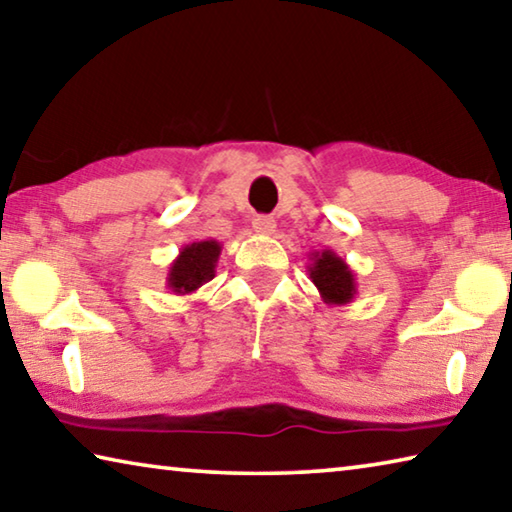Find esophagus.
Listing matches in <instances>:
<instances>
[{
  "label": "esophagus",
  "instance_id": "obj_1",
  "mask_svg": "<svg viewBox=\"0 0 512 512\" xmlns=\"http://www.w3.org/2000/svg\"><path fill=\"white\" fill-rule=\"evenodd\" d=\"M251 227H254L256 233H263V236H272L276 231V222L270 215H256L254 220H251Z\"/></svg>",
  "mask_w": 512,
  "mask_h": 512
}]
</instances>
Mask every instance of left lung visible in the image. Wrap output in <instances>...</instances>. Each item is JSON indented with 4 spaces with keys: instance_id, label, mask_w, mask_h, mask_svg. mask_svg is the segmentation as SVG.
Instances as JSON below:
<instances>
[{
    "instance_id": "left-lung-1",
    "label": "left lung",
    "mask_w": 512,
    "mask_h": 512,
    "mask_svg": "<svg viewBox=\"0 0 512 512\" xmlns=\"http://www.w3.org/2000/svg\"><path fill=\"white\" fill-rule=\"evenodd\" d=\"M308 274L312 283L317 285L321 299L328 306H346L357 294L355 274L342 256H337L333 249L312 251L310 254Z\"/></svg>"
}]
</instances>
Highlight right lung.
Segmentation results:
<instances>
[{"mask_svg": "<svg viewBox=\"0 0 512 512\" xmlns=\"http://www.w3.org/2000/svg\"><path fill=\"white\" fill-rule=\"evenodd\" d=\"M222 245L218 240H200L182 247L168 267L166 285L173 294H193L215 276Z\"/></svg>", "mask_w": 512, "mask_h": 512, "instance_id": "obj_1", "label": "right lung"}]
</instances>
